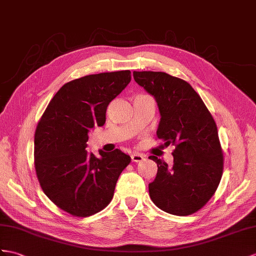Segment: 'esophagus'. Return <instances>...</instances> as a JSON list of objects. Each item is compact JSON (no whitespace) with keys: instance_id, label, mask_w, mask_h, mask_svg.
I'll use <instances>...</instances> for the list:
<instances>
[{"instance_id":"obj_1","label":"esophagus","mask_w":256,"mask_h":256,"mask_svg":"<svg viewBox=\"0 0 256 256\" xmlns=\"http://www.w3.org/2000/svg\"><path fill=\"white\" fill-rule=\"evenodd\" d=\"M143 160V155L138 153V152H134L132 154V160L136 162V163H138V162H141Z\"/></svg>"}]
</instances>
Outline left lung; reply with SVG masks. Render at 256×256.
I'll return each mask as SVG.
<instances>
[{"mask_svg": "<svg viewBox=\"0 0 256 256\" xmlns=\"http://www.w3.org/2000/svg\"><path fill=\"white\" fill-rule=\"evenodd\" d=\"M134 81L158 103L156 136L175 146L174 164L156 156L150 198L162 210L178 216L196 213L213 196L222 175L224 156L217 127L204 102L186 81L162 72H134Z\"/></svg>", "mask_w": 256, "mask_h": 256, "instance_id": "8db88e82", "label": "left lung"}]
</instances>
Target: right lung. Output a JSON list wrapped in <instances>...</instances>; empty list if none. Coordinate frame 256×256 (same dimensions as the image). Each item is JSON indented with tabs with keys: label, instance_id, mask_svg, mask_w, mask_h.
Instances as JSON below:
<instances>
[{
	"label": "right lung",
	"instance_id": "right-lung-1",
	"mask_svg": "<svg viewBox=\"0 0 256 256\" xmlns=\"http://www.w3.org/2000/svg\"><path fill=\"white\" fill-rule=\"evenodd\" d=\"M132 80L130 70L101 72L65 84L48 103L34 134V167L41 188L56 206L91 216L108 206L129 155L116 148L88 153L91 129L105 124L110 102Z\"/></svg>",
	"mask_w": 256,
	"mask_h": 256
}]
</instances>
